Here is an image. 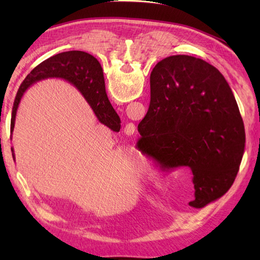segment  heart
Masks as SVG:
<instances>
[{
    "instance_id": "obj_1",
    "label": "heart",
    "mask_w": 260,
    "mask_h": 260,
    "mask_svg": "<svg viewBox=\"0 0 260 260\" xmlns=\"http://www.w3.org/2000/svg\"><path fill=\"white\" fill-rule=\"evenodd\" d=\"M145 175H146V178L150 179V178H152L153 172H152V171H146V172H145Z\"/></svg>"
}]
</instances>
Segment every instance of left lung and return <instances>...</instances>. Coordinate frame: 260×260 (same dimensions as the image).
<instances>
[{
	"label": "left lung",
	"mask_w": 260,
	"mask_h": 260,
	"mask_svg": "<svg viewBox=\"0 0 260 260\" xmlns=\"http://www.w3.org/2000/svg\"><path fill=\"white\" fill-rule=\"evenodd\" d=\"M151 103L139 124L144 150L162 168L192 174L202 208L229 190L245 150V127L233 90L217 68L178 54L151 73Z\"/></svg>",
	"instance_id": "1"
}]
</instances>
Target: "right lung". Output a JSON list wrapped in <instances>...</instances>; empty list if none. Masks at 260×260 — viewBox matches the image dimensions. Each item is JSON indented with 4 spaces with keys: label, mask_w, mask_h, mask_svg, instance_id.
<instances>
[{
    "label": "right lung",
    "mask_w": 260,
    "mask_h": 260,
    "mask_svg": "<svg viewBox=\"0 0 260 260\" xmlns=\"http://www.w3.org/2000/svg\"><path fill=\"white\" fill-rule=\"evenodd\" d=\"M49 78L63 79L76 87L91 107L99 123L106 125L110 129L113 126L117 127L119 125V116L109 103L105 89L101 63L95 57L87 52L67 51L58 53L38 64L22 82L13 104L12 118H11V140L13 135L16 113L24 92L36 82ZM11 150H12L13 158H15L13 147Z\"/></svg>",
    "instance_id": "add662e5"
}]
</instances>
